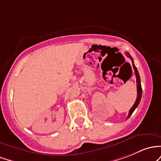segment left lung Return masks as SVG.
Wrapping results in <instances>:
<instances>
[{
    "label": "left lung",
    "mask_w": 161,
    "mask_h": 161,
    "mask_svg": "<svg viewBox=\"0 0 161 161\" xmlns=\"http://www.w3.org/2000/svg\"><path fill=\"white\" fill-rule=\"evenodd\" d=\"M125 55L128 58H129L131 60V62H132V66H133V68H134V71H135V76H136V82H137V99L136 100H135V103L133 105L132 107L131 108V109L129 110V115H128V118L129 119L130 116H131V114L133 113V112L135 111V109H136L137 107H138L139 103H140L141 101V99H142V84H141V80H140V76H139V74H138V70H137V68L135 67V64H134V60H133L132 57L130 55V54L129 52H125Z\"/></svg>",
    "instance_id": "1"
}]
</instances>
